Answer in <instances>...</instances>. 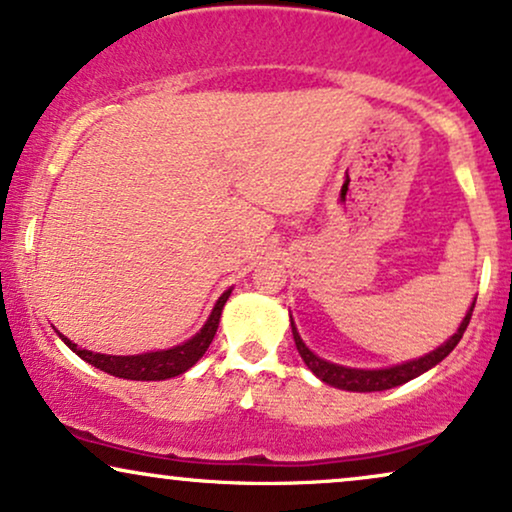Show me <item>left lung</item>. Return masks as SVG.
I'll return each instance as SVG.
<instances>
[{
	"label": "left lung",
	"instance_id": "obj_1",
	"mask_svg": "<svg viewBox=\"0 0 512 512\" xmlns=\"http://www.w3.org/2000/svg\"><path fill=\"white\" fill-rule=\"evenodd\" d=\"M472 309H475V304H472L470 312L465 314L461 328L451 335L449 342H444L442 347H437L435 352L425 354V357H420L416 361H406V364H401V366L380 368V371H361V368H345V366L331 364V361H323L316 357L314 352H309V347L302 342L300 333L295 331L293 319H290V326H293V338H295L297 352H300L304 364L309 366V371H312L316 378H321L323 383L340 387V390H349V392H383V390H390V387L409 383V380L418 378L420 373L430 371L432 366H437L444 357H449V354L454 352V347L461 342L465 328H468Z\"/></svg>",
	"mask_w": 512,
	"mask_h": 512
}]
</instances>
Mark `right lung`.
<instances>
[{"mask_svg": "<svg viewBox=\"0 0 512 512\" xmlns=\"http://www.w3.org/2000/svg\"><path fill=\"white\" fill-rule=\"evenodd\" d=\"M231 290L219 297L215 309H212L208 323L203 326L196 338H191L184 345L172 347V349H163V352H148V354H137V357H111V354H94L87 352V349L77 347L75 342H70L68 338L61 340L73 349L77 357H82L87 364H92L101 371L115 375V378H127V380H165V378H174V375L189 371V368L196 364V361L208 352L212 338H215L217 326H219V316H222L224 302L229 300Z\"/></svg>", "mask_w": 512, "mask_h": 512, "instance_id": "obj_1", "label": "right lung"}]
</instances>
